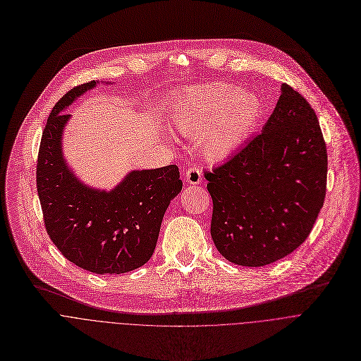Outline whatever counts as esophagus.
I'll return each instance as SVG.
<instances>
[{
    "instance_id": "34e87169",
    "label": "esophagus",
    "mask_w": 361,
    "mask_h": 361,
    "mask_svg": "<svg viewBox=\"0 0 361 361\" xmlns=\"http://www.w3.org/2000/svg\"><path fill=\"white\" fill-rule=\"evenodd\" d=\"M185 180H187V183L195 185V184H200V183H201L202 174H201V171H200L197 167H190V169L187 170V173H185Z\"/></svg>"
}]
</instances>
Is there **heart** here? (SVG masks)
Returning <instances> with one entry per match:
<instances>
[{
	"label": "heart",
	"mask_w": 361,
	"mask_h": 361,
	"mask_svg": "<svg viewBox=\"0 0 361 361\" xmlns=\"http://www.w3.org/2000/svg\"><path fill=\"white\" fill-rule=\"evenodd\" d=\"M261 110L255 94L215 83L180 96L171 109L170 126L183 136L195 137L204 159L216 163L243 147L258 125Z\"/></svg>",
	"instance_id": "b5f03b06"
}]
</instances>
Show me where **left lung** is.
Instances as JSON below:
<instances>
[{
    "label": "left lung",
    "instance_id": "1",
    "mask_svg": "<svg viewBox=\"0 0 361 361\" xmlns=\"http://www.w3.org/2000/svg\"><path fill=\"white\" fill-rule=\"evenodd\" d=\"M212 198L211 236L241 267H265L292 254L323 207L327 152L314 110L283 83L262 133L205 173Z\"/></svg>",
    "mask_w": 361,
    "mask_h": 361
}]
</instances>
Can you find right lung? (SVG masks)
Listing matches in <instances>:
<instances>
[{
    "label": "right lung",
    "mask_w": 361,
    "mask_h": 361,
    "mask_svg": "<svg viewBox=\"0 0 361 361\" xmlns=\"http://www.w3.org/2000/svg\"><path fill=\"white\" fill-rule=\"evenodd\" d=\"M99 82L71 89L54 106L42 133L37 188L52 243L76 267L97 275H120L153 255L161 221L183 188L177 166L133 170L106 191L80 181L65 160L62 136L79 96Z\"/></svg>",
    "instance_id": "right-lung-1"
}]
</instances>
